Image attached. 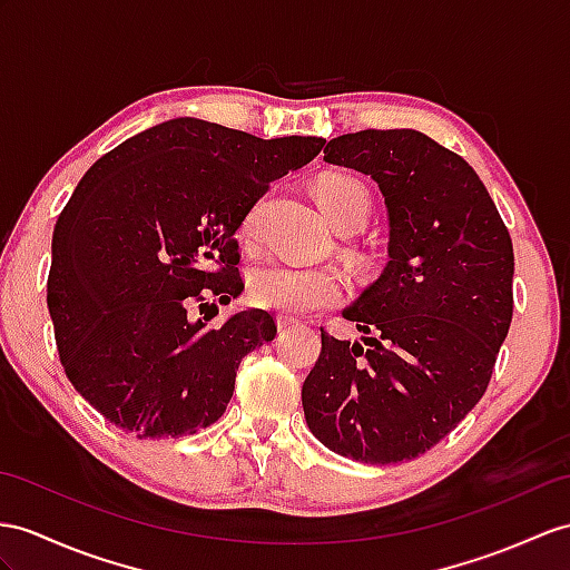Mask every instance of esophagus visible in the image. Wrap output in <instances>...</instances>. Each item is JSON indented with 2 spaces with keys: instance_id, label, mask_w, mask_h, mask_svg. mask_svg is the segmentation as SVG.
Wrapping results in <instances>:
<instances>
[{
  "instance_id": "obj_1",
  "label": "esophagus",
  "mask_w": 570,
  "mask_h": 570,
  "mask_svg": "<svg viewBox=\"0 0 570 570\" xmlns=\"http://www.w3.org/2000/svg\"><path fill=\"white\" fill-rule=\"evenodd\" d=\"M295 324H299V318L287 316V314H277V328H281V331H285V328H289V326H295Z\"/></svg>"
}]
</instances>
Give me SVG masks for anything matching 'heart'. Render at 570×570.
<instances>
[{"label":"heart","instance_id":"1","mask_svg":"<svg viewBox=\"0 0 570 570\" xmlns=\"http://www.w3.org/2000/svg\"><path fill=\"white\" fill-rule=\"evenodd\" d=\"M314 196L322 205L326 219L338 232H357L370 217V190L363 180L345 174L328 171L316 180ZM258 210L254 207L242 222L244 242L256 239ZM248 299L256 307L283 314H307L336 307L343 299V275L331 266H289L283 261L258 263L248 271Z\"/></svg>","mask_w":570,"mask_h":570}]
</instances>
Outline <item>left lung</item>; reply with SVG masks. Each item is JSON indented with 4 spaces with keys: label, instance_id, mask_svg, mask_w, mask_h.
Listing matches in <instances>:
<instances>
[{
    "label": "left lung",
    "instance_id": "8db88e82",
    "mask_svg": "<svg viewBox=\"0 0 570 570\" xmlns=\"http://www.w3.org/2000/svg\"><path fill=\"white\" fill-rule=\"evenodd\" d=\"M324 161L363 171L390 207V263L343 312L365 345L322 328L302 384L318 442L365 464L435 448L479 404L512 322V239L476 171L419 130L333 137Z\"/></svg>",
    "mask_w": 570,
    "mask_h": 570
}]
</instances>
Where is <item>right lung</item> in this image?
I'll use <instances>...</instances> for the list:
<instances>
[{"mask_svg": "<svg viewBox=\"0 0 570 570\" xmlns=\"http://www.w3.org/2000/svg\"><path fill=\"white\" fill-rule=\"evenodd\" d=\"M326 140L176 118L110 149L52 232L48 309L67 380L140 440L193 435L225 413L242 357L275 338L268 312L193 322L244 287L234 234L271 180Z\"/></svg>", "mask_w": 570, "mask_h": 570, "instance_id": "obj_1", "label": "right lung"}]
</instances>
